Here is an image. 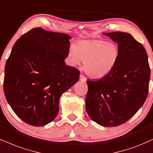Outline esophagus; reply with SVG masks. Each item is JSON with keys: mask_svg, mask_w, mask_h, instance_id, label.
Wrapping results in <instances>:
<instances>
[{"mask_svg": "<svg viewBox=\"0 0 153 153\" xmlns=\"http://www.w3.org/2000/svg\"><path fill=\"white\" fill-rule=\"evenodd\" d=\"M79 79H80V81H82V82H85L86 81V78L85 76H84V75L81 74V75H80V78H79Z\"/></svg>", "mask_w": 153, "mask_h": 153, "instance_id": "34e87169", "label": "esophagus"}]
</instances>
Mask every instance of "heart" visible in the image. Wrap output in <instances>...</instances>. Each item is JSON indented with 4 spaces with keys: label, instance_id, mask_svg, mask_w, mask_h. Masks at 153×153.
Returning <instances> with one entry per match:
<instances>
[{
    "label": "heart",
    "instance_id": "obj_1",
    "mask_svg": "<svg viewBox=\"0 0 153 153\" xmlns=\"http://www.w3.org/2000/svg\"><path fill=\"white\" fill-rule=\"evenodd\" d=\"M120 55L118 45L103 39L81 40L71 45L68 52V60L71 65L84 62V69L89 76L102 78L116 67Z\"/></svg>",
    "mask_w": 153,
    "mask_h": 153
}]
</instances>
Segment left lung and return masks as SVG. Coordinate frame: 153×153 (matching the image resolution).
Returning a JSON list of instances; mask_svg holds the SVG:
<instances>
[{"label": "left lung", "mask_w": 153, "mask_h": 153, "mask_svg": "<svg viewBox=\"0 0 153 153\" xmlns=\"http://www.w3.org/2000/svg\"><path fill=\"white\" fill-rule=\"evenodd\" d=\"M118 44L120 55L114 69L98 81L87 80L86 110L104 127L118 126L136 114L148 97L150 69L144 47L131 35L105 33Z\"/></svg>", "instance_id": "obj_1"}]
</instances>
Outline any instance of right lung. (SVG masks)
<instances>
[{"instance_id":"obj_1","label":"right lung","mask_w":153,"mask_h":153,"mask_svg":"<svg viewBox=\"0 0 153 153\" xmlns=\"http://www.w3.org/2000/svg\"><path fill=\"white\" fill-rule=\"evenodd\" d=\"M71 37L33 28L16 41L5 67V99L20 119L33 126L52 122L59 99L79 79L80 72L66 65Z\"/></svg>"}]
</instances>
